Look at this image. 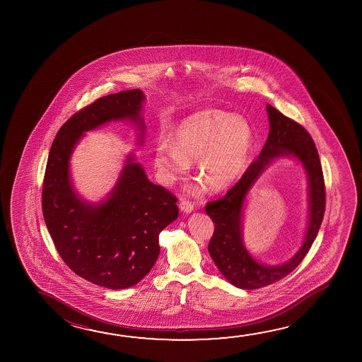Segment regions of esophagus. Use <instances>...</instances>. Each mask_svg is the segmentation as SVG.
<instances>
[{"label": "esophagus", "instance_id": "obj_1", "mask_svg": "<svg viewBox=\"0 0 362 362\" xmlns=\"http://www.w3.org/2000/svg\"><path fill=\"white\" fill-rule=\"evenodd\" d=\"M179 208H180V211L184 212V214H190V212H193V211H194V206H193L190 202L185 201V199H182V201H180Z\"/></svg>", "mask_w": 362, "mask_h": 362}]
</instances>
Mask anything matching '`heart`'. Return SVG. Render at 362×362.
Wrapping results in <instances>:
<instances>
[{
	"mask_svg": "<svg viewBox=\"0 0 362 362\" xmlns=\"http://www.w3.org/2000/svg\"><path fill=\"white\" fill-rule=\"evenodd\" d=\"M255 148V132L241 116L206 110L182 121L172 144L160 140L154 166L161 183L172 185L184 178L196 160V174L214 192L231 188L249 169Z\"/></svg>",
	"mask_w": 362,
	"mask_h": 362,
	"instance_id": "1",
	"label": "heart"
}]
</instances>
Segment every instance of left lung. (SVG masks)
<instances>
[{
	"label": "left lung",
	"mask_w": 362,
	"mask_h": 362,
	"mask_svg": "<svg viewBox=\"0 0 362 362\" xmlns=\"http://www.w3.org/2000/svg\"><path fill=\"white\" fill-rule=\"evenodd\" d=\"M267 112L270 131L259 158L226 196L206 206V212L214 223V236L208 245L209 255L221 274L240 289H259L289 275L308 254L320 231L326 208L325 179L313 139L302 124L288 119L272 105H267ZM281 157L296 158L306 170L309 223L303 246L295 256L283 264L270 266L256 261L243 243V209L249 190L260 174Z\"/></svg>",
	"instance_id": "left-lung-1"
}]
</instances>
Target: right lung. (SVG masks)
<instances>
[{"instance_id":"add662e5","label":"right lung","mask_w":362,"mask_h":362,"mask_svg":"<svg viewBox=\"0 0 362 362\" xmlns=\"http://www.w3.org/2000/svg\"><path fill=\"white\" fill-rule=\"evenodd\" d=\"M144 101L141 89H129L73 115L54 139L42 184V214L60 257L81 278L108 289L130 288L153 269L159 233L178 218L177 198L151 183L131 153L106 198L86 201L71 182V158L86 132L112 121L134 124L143 145Z\"/></svg>"}]
</instances>
